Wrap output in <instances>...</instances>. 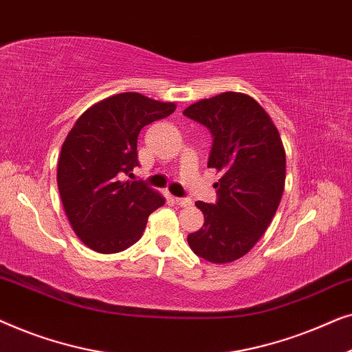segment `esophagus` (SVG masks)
Masks as SVG:
<instances>
[{"instance_id": "esophagus-1", "label": "esophagus", "mask_w": 352, "mask_h": 352, "mask_svg": "<svg viewBox=\"0 0 352 352\" xmlns=\"http://www.w3.org/2000/svg\"><path fill=\"white\" fill-rule=\"evenodd\" d=\"M175 201L179 206H190L192 205V200L190 199H184V197H176Z\"/></svg>"}]
</instances>
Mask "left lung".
I'll list each match as a JSON object with an SVG mask.
<instances>
[{
    "label": "left lung",
    "mask_w": 352,
    "mask_h": 352,
    "mask_svg": "<svg viewBox=\"0 0 352 352\" xmlns=\"http://www.w3.org/2000/svg\"><path fill=\"white\" fill-rule=\"evenodd\" d=\"M182 113L213 134L208 168L221 173L218 200L197 201L205 223L187 242L206 261L232 263L263 237L280 204L287 162L280 134L266 110L243 93L201 99Z\"/></svg>",
    "instance_id": "obj_1"
}]
</instances>
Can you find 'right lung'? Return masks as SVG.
Instances as JSON below:
<instances>
[{"mask_svg":"<svg viewBox=\"0 0 352 352\" xmlns=\"http://www.w3.org/2000/svg\"><path fill=\"white\" fill-rule=\"evenodd\" d=\"M176 110L175 102L139 93L110 96L89 107L67 134L57 186L72 229L98 253L136 243L152 211L165 199L141 181H120L139 166V131Z\"/></svg>","mask_w":352,"mask_h":352,"instance_id":"1","label":"right lung"}]
</instances>
